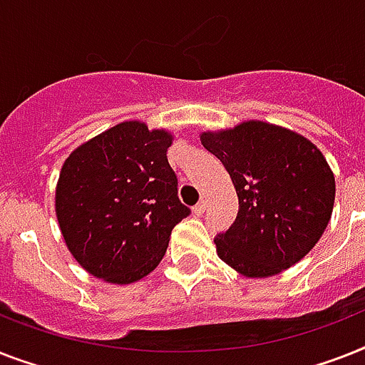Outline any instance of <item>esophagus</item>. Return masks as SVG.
I'll return each instance as SVG.
<instances>
[{"label": "esophagus", "mask_w": 365, "mask_h": 365, "mask_svg": "<svg viewBox=\"0 0 365 365\" xmlns=\"http://www.w3.org/2000/svg\"><path fill=\"white\" fill-rule=\"evenodd\" d=\"M205 209H207V201L201 200L200 203H197V205L194 207V212H196V215H203V212H205Z\"/></svg>", "instance_id": "obj_1"}]
</instances>
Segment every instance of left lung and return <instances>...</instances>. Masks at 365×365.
Segmentation results:
<instances>
[{
  "label": "left lung",
  "mask_w": 365,
  "mask_h": 365,
  "mask_svg": "<svg viewBox=\"0 0 365 365\" xmlns=\"http://www.w3.org/2000/svg\"><path fill=\"white\" fill-rule=\"evenodd\" d=\"M201 145L222 162L239 200L235 222L215 237L220 260L245 277H271L319 243L331 218L335 179L313 143L249 120L203 132Z\"/></svg>",
  "instance_id": "1"
}]
</instances>
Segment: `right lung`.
<instances>
[{
    "mask_svg": "<svg viewBox=\"0 0 365 365\" xmlns=\"http://www.w3.org/2000/svg\"><path fill=\"white\" fill-rule=\"evenodd\" d=\"M173 137L130 120L96 135L63 162L56 217L73 258L98 279L130 284L160 264L190 215L168 162Z\"/></svg>",
    "mask_w": 365,
    "mask_h": 365,
    "instance_id": "right-lung-1",
    "label": "right lung"
}]
</instances>
